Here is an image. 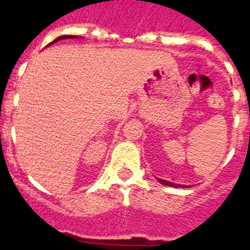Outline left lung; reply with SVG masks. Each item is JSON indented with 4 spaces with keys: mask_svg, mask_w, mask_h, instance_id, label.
<instances>
[{
    "mask_svg": "<svg viewBox=\"0 0 250 250\" xmlns=\"http://www.w3.org/2000/svg\"><path fill=\"white\" fill-rule=\"evenodd\" d=\"M158 179V182L163 185H167V187H173V188H184L187 185H182V184H175V183H171V182H167V180H164V179Z\"/></svg>",
    "mask_w": 250,
    "mask_h": 250,
    "instance_id": "8db88e82",
    "label": "left lung"
}]
</instances>
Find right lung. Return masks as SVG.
<instances>
[{
	"label": "right lung",
	"mask_w": 250,
	"mask_h": 250,
	"mask_svg": "<svg viewBox=\"0 0 250 250\" xmlns=\"http://www.w3.org/2000/svg\"><path fill=\"white\" fill-rule=\"evenodd\" d=\"M65 39H77V36H71V35H66V36H60V37H57L56 40H54L52 42L48 43L47 46H50V45H52V43L57 42V41H60V40H65Z\"/></svg>",
	"instance_id": "add662e5"
}]
</instances>
